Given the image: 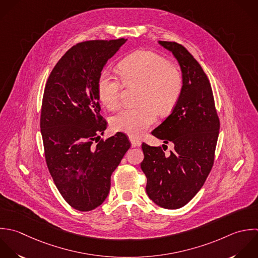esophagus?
Segmentation results:
<instances>
[{
	"instance_id": "1",
	"label": "esophagus",
	"mask_w": 258,
	"mask_h": 258,
	"mask_svg": "<svg viewBox=\"0 0 258 258\" xmlns=\"http://www.w3.org/2000/svg\"><path fill=\"white\" fill-rule=\"evenodd\" d=\"M131 140V143H132V146L134 147V148H136V147H140L141 145H142V143H141V141H139V140H137V139H134V138H131L130 139Z\"/></svg>"
}]
</instances>
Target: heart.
<instances>
[{"mask_svg":"<svg viewBox=\"0 0 258 258\" xmlns=\"http://www.w3.org/2000/svg\"><path fill=\"white\" fill-rule=\"evenodd\" d=\"M119 72L127 86H142L138 108H125L111 118L113 130L131 137H141L157 120V112L170 113L177 105L184 86L183 74L166 58L150 52L138 51L119 64ZM122 81L102 72L97 81L100 102L109 109L118 106Z\"/></svg>","mask_w":258,"mask_h":258,"instance_id":"obj_1","label":"heart"}]
</instances>
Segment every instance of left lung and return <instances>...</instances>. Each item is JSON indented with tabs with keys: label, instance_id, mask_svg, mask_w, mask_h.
I'll return each instance as SVG.
<instances>
[{
	"label": "left lung",
	"instance_id": "8db88e82",
	"mask_svg": "<svg viewBox=\"0 0 258 258\" xmlns=\"http://www.w3.org/2000/svg\"><path fill=\"white\" fill-rule=\"evenodd\" d=\"M159 44L177 59L184 86L172 113L152 132L165 144L172 142L174 150L165 155L161 147L143 143L141 168L149 198L165 209H178L200 191L212 169L220 122L211 84L198 61L181 44Z\"/></svg>",
	"mask_w": 258,
	"mask_h": 258
}]
</instances>
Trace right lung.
<instances>
[{
	"label": "right lung",
	"mask_w": 258,
	"mask_h": 258,
	"mask_svg": "<svg viewBox=\"0 0 258 258\" xmlns=\"http://www.w3.org/2000/svg\"><path fill=\"white\" fill-rule=\"evenodd\" d=\"M126 39L92 40L71 47L46 82L40 127L52 179L74 209L90 211L106 199L110 177L131 143L123 133L103 141L97 81Z\"/></svg>",
	"instance_id": "obj_1"
}]
</instances>
